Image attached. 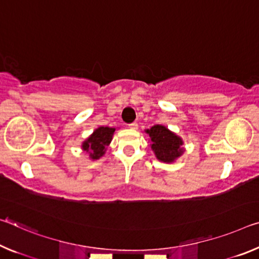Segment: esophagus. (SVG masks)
I'll list each match as a JSON object with an SVG mask.
<instances>
[{"label":"esophagus","mask_w":259,"mask_h":259,"mask_svg":"<svg viewBox=\"0 0 259 259\" xmlns=\"http://www.w3.org/2000/svg\"><path fill=\"white\" fill-rule=\"evenodd\" d=\"M129 128H130L131 130H137V129H138V124H137V122L131 123V124H129Z\"/></svg>","instance_id":"obj_1"}]
</instances>
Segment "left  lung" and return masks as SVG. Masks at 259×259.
Segmentation results:
<instances>
[{
  "label": "left lung",
  "mask_w": 259,
  "mask_h": 259,
  "mask_svg": "<svg viewBox=\"0 0 259 259\" xmlns=\"http://www.w3.org/2000/svg\"><path fill=\"white\" fill-rule=\"evenodd\" d=\"M145 133L149 135L150 146L159 161L171 163L186 151L183 147V139L165 125L155 124L146 129Z\"/></svg>",
  "instance_id": "left-lung-1"
}]
</instances>
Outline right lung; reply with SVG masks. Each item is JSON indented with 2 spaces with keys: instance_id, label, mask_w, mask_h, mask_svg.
I'll list each match as a JSON object with an SVG mask.
<instances>
[{
  "instance_id": "obj_1",
  "label": "right lung",
  "mask_w": 259,
  "mask_h": 259,
  "mask_svg": "<svg viewBox=\"0 0 259 259\" xmlns=\"http://www.w3.org/2000/svg\"><path fill=\"white\" fill-rule=\"evenodd\" d=\"M115 130L116 129L109 126H99L81 143V150L89 153V158L91 160L100 159L112 142Z\"/></svg>"
}]
</instances>
